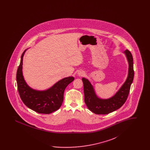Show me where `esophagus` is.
Masks as SVG:
<instances>
[{"label":"esophagus","instance_id":"1","mask_svg":"<svg viewBox=\"0 0 150 150\" xmlns=\"http://www.w3.org/2000/svg\"><path fill=\"white\" fill-rule=\"evenodd\" d=\"M79 75L80 76H83L84 75V72H79L78 73Z\"/></svg>","mask_w":150,"mask_h":150}]
</instances>
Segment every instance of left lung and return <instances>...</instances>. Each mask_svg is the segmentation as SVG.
<instances>
[{"label":"left lung","instance_id":"1","mask_svg":"<svg viewBox=\"0 0 150 150\" xmlns=\"http://www.w3.org/2000/svg\"><path fill=\"white\" fill-rule=\"evenodd\" d=\"M129 62L128 76L124 84L112 97L102 100L97 97L93 86L88 79L82 78L84 85V101L88 109L97 115H106L120 108L127 100L130 86L134 78L133 58L131 52L127 50L124 52Z\"/></svg>","mask_w":150,"mask_h":150}]
</instances>
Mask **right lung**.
Here are the masks:
<instances>
[{
	"label": "right lung",
	"instance_id": "1",
	"mask_svg": "<svg viewBox=\"0 0 150 150\" xmlns=\"http://www.w3.org/2000/svg\"><path fill=\"white\" fill-rule=\"evenodd\" d=\"M26 50L21 57L18 67L16 80L17 89L23 103L29 108L39 114H50L59 108L64 100L65 88L72 81L74 77L63 79L47 91H38L30 88L26 83L22 75V61Z\"/></svg>",
	"mask_w": 150,
	"mask_h": 150
}]
</instances>
